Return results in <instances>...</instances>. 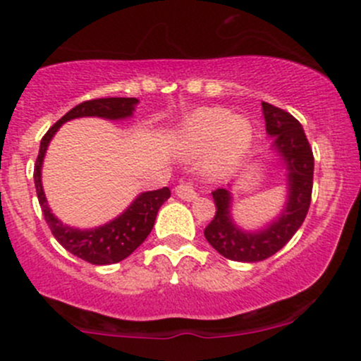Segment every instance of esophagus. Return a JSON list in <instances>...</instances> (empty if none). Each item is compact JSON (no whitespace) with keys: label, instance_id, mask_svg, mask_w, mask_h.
Returning a JSON list of instances; mask_svg holds the SVG:
<instances>
[{"label":"esophagus","instance_id":"1","mask_svg":"<svg viewBox=\"0 0 361 361\" xmlns=\"http://www.w3.org/2000/svg\"><path fill=\"white\" fill-rule=\"evenodd\" d=\"M176 195L180 197V199H183V200L197 199L195 188H193V185L188 183V181H183V183L178 185V187H176Z\"/></svg>","mask_w":361,"mask_h":361}]
</instances>
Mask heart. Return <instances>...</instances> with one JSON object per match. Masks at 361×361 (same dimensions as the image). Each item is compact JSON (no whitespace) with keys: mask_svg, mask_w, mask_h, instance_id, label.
I'll use <instances>...</instances> for the list:
<instances>
[{"mask_svg":"<svg viewBox=\"0 0 361 361\" xmlns=\"http://www.w3.org/2000/svg\"><path fill=\"white\" fill-rule=\"evenodd\" d=\"M252 130L242 117H231L228 111L207 107L193 112L180 133V149L188 155L202 154L212 145L206 168L221 173L247 150Z\"/></svg>","mask_w":361,"mask_h":361,"instance_id":"1","label":"heart"}]
</instances>
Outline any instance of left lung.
<instances>
[{
	"instance_id": "left-lung-1",
	"label": "left lung",
	"mask_w": 361,
	"mask_h": 361,
	"mask_svg": "<svg viewBox=\"0 0 361 361\" xmlns=\"http://www.w3.org/2000/svg\"><path fill=\"white\" fill-rule=\"evenodd\" d=\"M263 116L267 133L273 138V149L279 152L287 168L286 207L279 218L264 230L244 231L238 228L230 216L231 193L226 188L212 192L216 214L206 226V240L221 256L240 263H256L279 252L292 235L299 230L308 214L313 190L314 159L301 123L289 112L263 102Z\"/></svg>"
}]
</instances>
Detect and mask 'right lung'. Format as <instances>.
Instances as JSON below:
<instances>
[{
  "label": "right lung",
  "instance_id": "add662e5",
  "mask_svg": "<svg viewBox=\"0 0 361 361\" xmlns=\"http://www.w3.org/2000/svg\"><path fill=\"white\" fill-rule=\"evenodd\" d=\"M136 104H138L136 98L121 97L94 98V100L82 102V104L71 109L62 119L56 121L41 140L39 154H37L36 166H34V183H36L37 200H39V206L43 209L44 219L50 226L53 237L59 240V244L63 249L91 264L119 263V261L126 259L136 247H140L154 228L159 207L171 197L169 188L164 187L159 188V190L140 193L133 200L131 206L112 221L97 226V228L78 230L63 225L48 207L43 185H41V166H43L48 143L63 123L78 119V117H104V119L114 121L124 119V117L133 116Z\"/></svg>",
  "mask_w": 361,
  "mask_h": 361
}]
</instances>
